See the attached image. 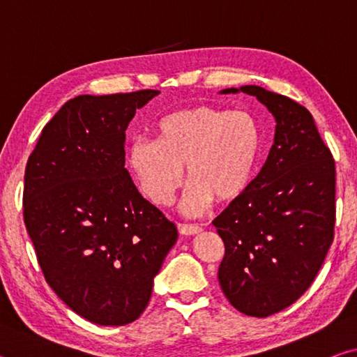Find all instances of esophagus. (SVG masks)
I'll return each mask as SVG.
<instances>
[{
	"label": "esophagus",
	"mask_w": 357,
	"mask_h": 357,
	"mask_svg": "<svg viewBox=\"0 0 357 357\" xmlns=\"http://www.w3.org/2000/svg\"><path fill=\"white\" fill-rule=\"evenodd\" d=\"M178 228H179V233L185 234V236H193V234L202 233V229H203L198 225H192V223H179Z\"/></svg>",
	"instance_id": "1"
}]
</instances>
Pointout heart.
I'll return each instance as SVG.
<instances>
[{"label": "heart", "mask_w": 357, "mask_h": 357, "mask_svg": "<svg viewBox=\"0 0 357 357\" xmlns=\"http://www.w3.org/2000/svg\"><path fill=\"white\" fill-rule=\"evenodd\" d=\"M259 153L261 132L250 113L195 105L162 118L155 140L135 138L128 165L143 195L157 206L172 203L185 167L190 183L181 206L185 214L200 215L214 198L227 203L243 195Z\"/></svg>", "instance_id": "obj_1"}]
</instances>
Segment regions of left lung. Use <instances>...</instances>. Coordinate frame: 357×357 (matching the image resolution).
I'll return each mask as SVG.
<instances>
[{"mask_svg":"<svg viewBox=\"0 0 357 357\" xmlns=\"http://www.w3.org/2000/svg\"><path fill=\"white\" fill-rule=\"evenodd\" d=\"M275 118L274 144L243 195L214 219L225 244L219 283L234 309L264 318L287 309L315 280L334 241L335 162L310 112L255 84Z\"/></svg>","mask_w":357,"mask_h":357,"instance_id":"8db88e82","label":"left lung"}]
</instances>
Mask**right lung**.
I'll use <instances>...</instances> for the list:
<instances>
[{
	"label": "right lung",
	"mask_w": 357,
	"mask_h": 357,
	"mask_svg": "<svg viewBox=\"0 0 357 357\" xmlns=\"http://www.w3.org/2000/svg\"><path fill=\"white\" fill-rule=\"evenodd\" d=\"M155 89L77 96L50 119L29 155L23 219L53 291L100 326L142 315L178 239L144 200L126 164V129Z\"/></svg>",
	"instance_id": "add662e5"
}]
</instances>
